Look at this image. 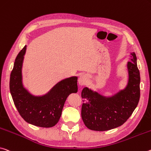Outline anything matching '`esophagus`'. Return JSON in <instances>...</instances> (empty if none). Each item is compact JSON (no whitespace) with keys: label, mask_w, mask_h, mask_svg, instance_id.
I'll list each match as a JSON object with an SVG mask.
<instances>
[{"label":"esophagus","mask_w":151,"mask_h":151,"mask_svg":"<svg viewBox=\"0 0 151 151\" xmlns=\"http://www.w3.org/2000/svg\"><path fill=\"white\" fill-rule=\"evenodd\" d=\"M88 79V76L87 75H82L80 76L79 79H78V83L81 85H85Z\"/></svg>","instance_id":"1"}]
</instances>
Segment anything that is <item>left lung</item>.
Returning <instances> with one entry per match:
<instances>
[{
  "label": "left lung",
  "instance_id": "obj_1",
  "mask_svg": "<svg viewBox=\"0 0 151 151\" xmlns=\"http://www.w3.org/2000/svg\"><path fill=\"white\" fill-rule=\"evenodd\" d=\"M128 63L129 80L127 87L115 96L107 98L87 87L83 89L81 117L92 130L106 131L119 127L130 118L140 99V72L134 53Z\"/></svg>",
  "mask_w": 151,
  "mask_h": 151
}]
</instances>
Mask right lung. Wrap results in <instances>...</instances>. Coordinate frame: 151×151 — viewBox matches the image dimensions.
Here are the masks:
<instances>
[{
    "instance_id": "1",
    "label": "right lung",
    "mask_w": 151,
    "mask_h": 151,
    "mask_svg": "<svg viewBox=\"0 0 151 151\" xmlns=\"http://www.w3.org/2000/svg\"><path fill=\"white\" fill-rule=\"evenodd\" d=\"M26 45L15 59L10 76L11 94L15 107L23 119L33 125L50 128L58 122L67 97L78 91L77 77L66 78L42 97L31 95L22 84V64Z\"/></svg>"
}]
</instances>
